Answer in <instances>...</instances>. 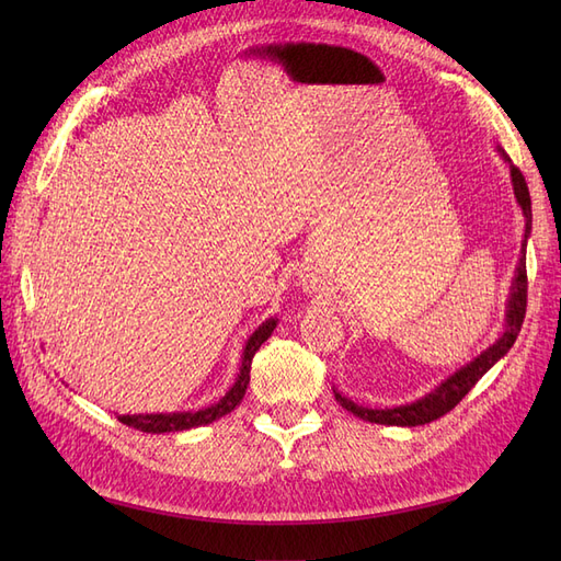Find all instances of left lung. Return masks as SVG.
<instances>
[{"label": "left lung", "instance_id": "obj_1", "mask_svg": "<svg viewBox=\"0 0 561 561\" xmlns=\"http://www.w3.org/2000/svg\"><path fill=\"white\" fill-rule=\"evenodd\" d=\"M511 175H513L517 203L522 206L524 217H526V231H524V248H526V239H529V231H531V196H529V186H526V180H524V175H522L517 165H511ZM524 254L526 252L522 250V260H519V266H517V278H515V285H513L511 304H507V328H505V332H503L499 342L491 348H486L480 355V358H474L470 365H466L463 369H458L454 377H449L445 383H439L431 396L421 398L412 404L393 407V410H367V407H358L355 402H351L348 398L339 396L334 390L336 402L342 404L344 410L353 412L355 416H360L369 423H381V426H423V423L437 421L439 416H445L447 412H451L454 407L470 393L472 386L482 379V375H486V371L494 367L507 351H511V346L515 344V339L522 330L524 313H526V290H529Z\"/></svg>", "mask_w": 561, "mask_h": 561}]
</instances>
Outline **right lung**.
Listing matches in <instances>:
<instances>
[{"mask_svg": "<svg viewBox=\"0 0 561 561\" xmlns=\"http://www.w3.org/2000/svg\"><path fill=\"white\" fill-rule=\"evenodd\" d=\"M276 328V318L266 320L260 330H254V334L248 339L245 351H243V367L241 375L236 379V383L231 386L229 393L219 400L217 404L208 407V410L201 412H184V414H118L116 419L124 423L128 428L142 431V433H178V431H186V428H196V426H206V423H213L217 419H222L225 414H229L236 404H239L245 396V388L250 383V365L254 353L260 351V346L266 342Z\"/></svg>", "mask_w": 561, "mask_h": 561, "instance_id": "add662e5", "label": "right lung"}]
</instances>
